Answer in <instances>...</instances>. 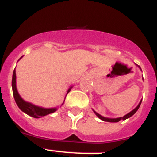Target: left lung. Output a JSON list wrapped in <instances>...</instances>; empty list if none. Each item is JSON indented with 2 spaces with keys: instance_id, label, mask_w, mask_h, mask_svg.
I'll return each mask as SVG.
<instances>
[{
  "instance_id": "left-lung-1",
  "label": "left lung",
  "mask_w": 157,
  "mask_h": 157,
  "mask_svg": "<svg viewBox=\"0 0 157 157\" xmlns=\"http://www.w3.org/2000/svg\"><path fill=\"white\" fill-rule=\"evenodd\" d=\"M138 67H139V66H138ZM139 68H140V67H139ZM141 102H142V100H141L140 102V103H139V104H138V106H137V107H136V108H135L134 110H132V111H131V112L128 113V114H127V115H125V116H123V117L115 118V119H110V118L103 117V116H101V115H99V113H97L96 111H94V113H95V115H96V116H98V117H99V119H100V120H103V121H106V122H111V123H116V122H119V121H120V120H127V119H128V118H130L131 116H132L133 115H134V114L136 113V112L137 110L139 109L140 106V104H141Z\"/></svg>"
}]
</instances>
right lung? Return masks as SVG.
Instances as JSON below:
<instances>
[{
  "label": "right lung",
  "instance_id": "1",
  "mask_svg": "<svg viewBox=\"0 0 157 157\" xmlns=\"http://www.w3.org/2000/svg\"><path fill=\"white\" fill-rule=\"evenodd\" d=\"M22 58V57H21ZM20 58V59H21ZM12 87H13V94L14 99L16 102L17 105L23 112L27 114L28 116H32L33 118H40L41 116H47L49 114H51L56 111L57 108H44V107H37L36 105H33L32 103L25 101L24 99L20 96V94L17 90L16 86V71L14 69L13 73V78H12ZM72 88L70 87V89L67 91V94L70 92V90Z\"/></svg>",
  "mask_w": 157,
  "mask_h": 157
}]
</instances>
